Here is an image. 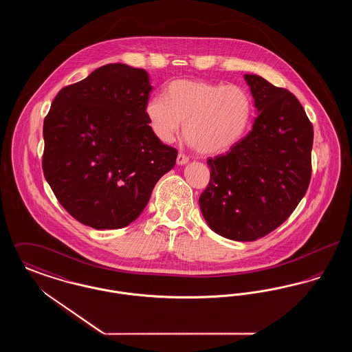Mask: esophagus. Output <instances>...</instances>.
<instances>
[{"instance_id": "obj_1", "label": "esophagus", "mask_w": 352, "mask_h": 352, "mask_svg": "<svg viewBox=\"0 0 352 352\" xmlns=\"http://www.w3.org/2000/svg\"><path fill=\"white\" fill-rule=\"evenodd\" d=\"M188 162V157L184 154V153H179L178 154V157H177V164L178 165H184V164H187Z\"/></svg>"}]
</instances>
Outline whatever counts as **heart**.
<instances>
[{"mask_svg": "<svg viewBox=\"0 0 352 352\" xmlns=\"http://www.w3.org/2000/svg\"><path fill=\"white\" fill-rule=\"evenodd\" d=\"M145 113L154 135L171 142L184 121V133L201 154L230 151L247 133L252 118V100L239 85L174 80L165 98L148 101Z\"/></svg>", "mask_w": 352, "mask_h": 352, "instance_id": "obj_1", "label": "heart"}]
</instances>
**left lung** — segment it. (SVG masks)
Here are the masks:
<instances>
[{"mask_svg": "<svg viewBox=\"0 0 352 352\" xmlns=\"http://www.w3.org/2000/svg\"><path fill=\"white\" fill-rule=\"evenodd\" d=\"M258 116L227 154L208 158L201 214L217 234L254 241L292 215L311 178L313 125L298 99L258 75H244Z\"/></svg>", "mask_w": 352, "mask_h": 352, "instance_id": "obj_1", "label": "left lung"}]
</instances>
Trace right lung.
Here are the masks:
<instances>
[{"label": "right lung", "instance_id": "right-lung-1", "mask_svg": "<svg viewBox=\"0 0 352 352\" xmlns=\"http://www.w3.org/2000/svg\"><path fill=\"white\" fill-rule=\"evenodd\" d=\"M153 89L142 68L105 65L62 88L43 122L42 168L72 218L95 230L126 227L146 207L178 151L151 131Z\"/></svg>", "mask_w": 352, "mask_h": 352}]
</instances>
